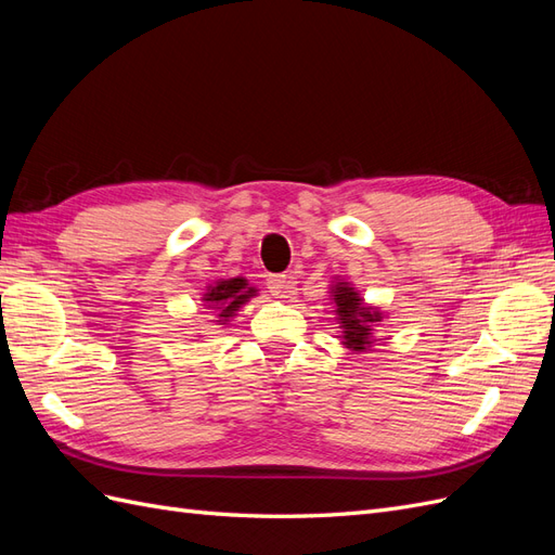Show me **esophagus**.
Instances as JSON below:
<instances>
[{"instance_id": "1", "label": "esophagus", "mask_w": 555, "mask_h": 555, "mask_svg": "<svg viewBox=\"0 0 555 555\" xmlns=\"http://www.w3.org/2000/svg\"><path fill=\"white\" fill-rule=\"evenodd\" d=\"M266 287L275 298H287L294 289V280L287 275H271L266 280Z\"/></svg>"}]
</instances>
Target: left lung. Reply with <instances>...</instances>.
<instances>
[{
  "instance_id": "1",
  "label": "left lung",
  "mask_w": 555,
  "mask_h": 555,
  "mask_svg": "<svg viewBox=\"0 0 555 555\" xmlns=\"http://www.w3.org/2000/svg\"><path fill=\"white\" fill-rule=\"evenodd\" d=\"M335 300V314L343 328V345L351 351H365L373 345V326L382 322V312L365 306L359 292L349 282H338L331 289Z\"/></svg>"
}]
</instances>
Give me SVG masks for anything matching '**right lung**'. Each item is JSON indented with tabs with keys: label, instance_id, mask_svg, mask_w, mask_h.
<instances>
[{
	"label": "right lung",
	"instance_id": "obj_1",
	"mask_svg": "<svg viewBox=\"0 0 555 555\" xmlns=\"http://www.w3.org/2000/svg\"><path fill=\"white\" fill-rule=\"evenodd\" d=\"M251 296H257V289L249 287L245 278H229L210 284L204 294V304L217 312L215 322L227 324L229 317L236 314V310L245 306Z\"/></svg>",
	"mask_w": 555,
	"mask_h": 555
}]
</instances>
